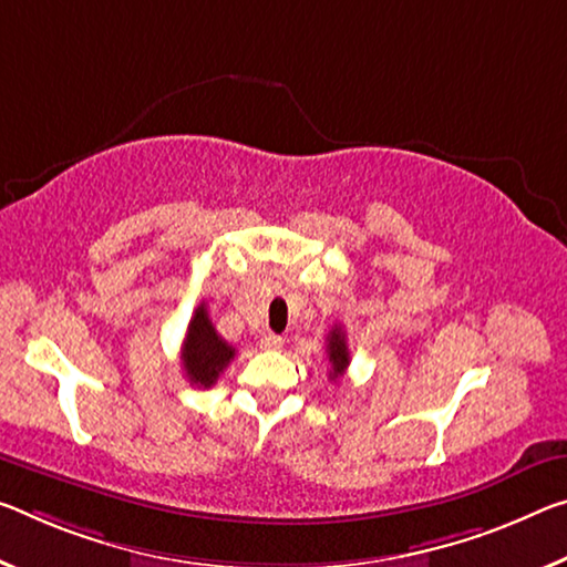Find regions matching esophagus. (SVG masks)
<instances>
[{"label":"esophagus","instance_id":"obj_1","mask_svg":"<svg viewBox=\"0 0 567 567\" xmlns=\"http://www.w3.org/2000/svg\"><path fill=\"white\" fill-rule=\"evenodd\" d=\"M285 346V340L280 336H275V332H269V336L262 338V348L265 350H280Z\"/></svg>","mask_w":567,"mask_h":567}]
</instances>
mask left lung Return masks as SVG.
Masks as SVG:
<instances>
[{"instance_id": "8db88e82", "label": "left lung", "mask_w": 567, "mask_h": 567, "mask_svg": "<svg viewBox=\"0 0 567 567\" xmlns=\"http://www.w3.org/2000/svg\"><path fill=\"white\" fill-rule=\"evenodd\" d=\"M328 358H330V365H332L330 368V379L338 381L340 375L346 373V368L350 365L346 332L340 326H336L328 332Z\"/></svg>"}]
</instances>
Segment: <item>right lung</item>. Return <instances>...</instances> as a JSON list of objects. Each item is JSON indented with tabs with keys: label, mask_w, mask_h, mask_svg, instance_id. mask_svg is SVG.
Instances as JSON below:
<instances>
[{
	"label": "right lung",
	"mask_w": 567,
	"mask_h": 567,
	"mask_svg": "<svg viewBox=\"0 0 567 567\" xmlns=\"http://www.w3.org/2000/svg\"><path fill=\"white\" fill-rule=\"evenodd\" d=\"M235 358V348L224 340L217 328L212 326L206 302L194 310V318L188 322L184 346H182V363L186 379L199 389H212L221 375L224 368Z\"/></svg>",
	"instance_id": "1"
}]
</instances>
